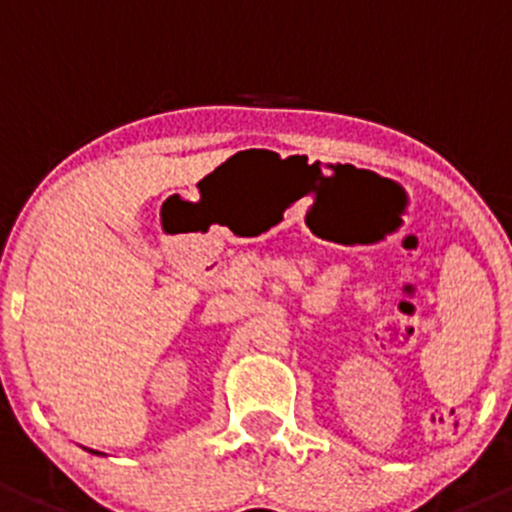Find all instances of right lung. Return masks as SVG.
<instances>
[{"mask_svg": "<svg viewBox=\"0 0 512 512\" xmlns=\"http://www.w3.org/2000/svg\"><path fill=\"white\" fill-rule=\"evenodd\" d=\"M92 454H99V451H92Z\"/></svg>", "mask_w": 512, "mask_h": 512, "instance_id": "1", "label": "right lung"}]
</instances>
